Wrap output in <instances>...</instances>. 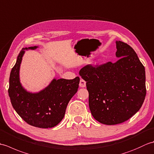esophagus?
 Returning <instances> with one entry per match:
<instances>
[{
  "label": "esophagus",
  "mask_w": 154,
  "mask_h": 154,
  "mask_svg": "<svg viewBox=\"0 0 154 154\" xmlns=\"http://www.w3.org/2000/svg\"><path fill=\"white\" fill-rule=\"evenodd\" d=\"M79 86L81 87H86V81L83 79H81L80 82H79Z\"/></svg>",
  "instance_id": "obj_1"
}]
</instances>
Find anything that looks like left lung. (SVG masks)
Instances as JSON below:
<instances>
[{"label": "left lung", "mask_w": 154, "mask_h": 154, "mask_svg": "<svg viewBox=\"0 0 154 154\" xmlns=\"http://www.w3.org/2000/svg\"><path fill=\"white\" fill-rule=\"evenodd\" d=\"M116 44V61L87 65L79 71L87 82L91 114L106 125L130 119L141 108L146 94L144 66L132 47L121 41Z\"/></svg>", "instance_id": "left-lung-1"}]
</instances>
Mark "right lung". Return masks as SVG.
<instances>
[{"mask_svg":"<svg viewBox=\"0 0 154 154\" xmlns=\"http://www.w3.org/2000/svg\"><path fill=\"white\" fill-rule=\"evenodd\" d=\"M38 46L23 48L18 55L9 79L8 95L12 105L18 115L28 124L41 128L54 127L63 119L69 100L77 93L80 79H54L39 93L24 89L20 82V67L25 50H35Z\"/></svg>","mask_w":154,"mask_h":154,"instance_id":"add662e5","label":"right lung"}]
</instances>
